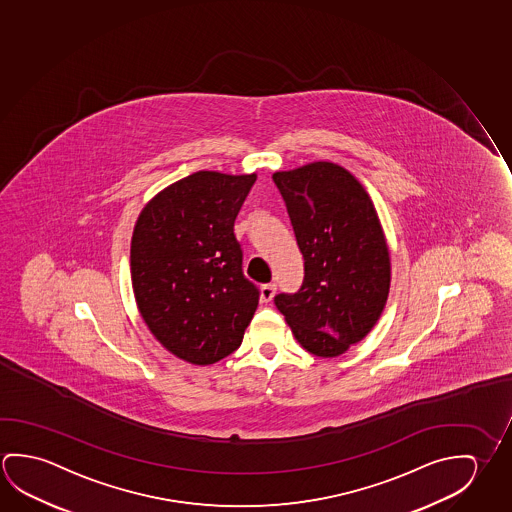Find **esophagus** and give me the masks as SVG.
<instances>
[{
	"instance_id": "1",
	"label": "esophagus",
	"mask_w": 512,
	"mask_h": 512,
	"mask_svg": "<svg viewBox=\"0 0 512 512\" xmlns=\"http://www.w3.org/2000/svg\"><path fill=\"white\" fill-rule=\"evenodd\" d=\"M277 293V285L275 284H264L260 287V300L262 302H271L273 296Z\"/></svg>"
}]
</instances>
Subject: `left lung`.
Returning a JSON list of instances; mask_svg holds the SVG:
<instances>
[{
	"label": "left lung",
	"instance_id": "1",
	"mask_svg": "<svg viewBox=\"0 0 512 512\" xmlns=\"http://www.w3.org/2000/svg\"><path fill=\"white\" fill-rule=\"evenodd\" d=\"M303 255L296 293L275 296L296 341L318 357H337L375 327L389 294L391 264L377 210L357 178L332 162L278 171Z\"/></svg>",
	"mask_w": 512,
	"mask_h": 512
}]
</instances>
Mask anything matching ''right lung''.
<instances>
[{
	"label": "right lung",
	"mask_w": 512,
	"mask_h": 512,
	"mask_svg": "<svg viewBox=\"0 0 512 512\" xmlns=\"http://www.w3.org/2000/svg\"><path fill=\"white\" fill-rule=\"evenodd\" d=\"M257 175L198 171L157 194L130 248L135 302L166 350L207 366L243 343L259 305L234 221Z\"/></svg>",
	"instance_id": "1"
}]
</instances>
